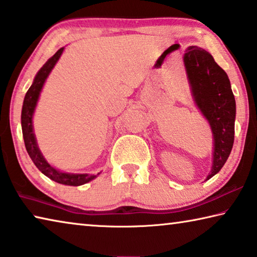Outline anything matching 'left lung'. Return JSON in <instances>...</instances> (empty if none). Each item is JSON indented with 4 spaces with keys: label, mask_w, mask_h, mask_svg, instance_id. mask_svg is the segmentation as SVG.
<instances>
[{
    "label": "left lung",
    "mask_w": 257,
    "mask_h": 257,
    "mask_svg": "<svg viewBox=\"0 0 257 257\" xmlns=\"http://www.w3.org/2000/svg\"><path fill=\"white\" fill-rule=\"evenodd\" d=\"M183 62L193 101L213 134V164L207 181L220 172L232 149L235 100L228 75L211 53L198 46H189Z\"/></svg>",
    "instance_id": "obj_1"
}]
</instances>
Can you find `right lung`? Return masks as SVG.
<instances>
[{
    "instance_id": "1",
    "label": "right lung",
    "mask_w": 257,
    "mask_h": 257,
    "mask_svg": "<svg viewBox=\"0 0 257 257\" xmlns=\"http://www.w3.org/2000/svg\"><path fill=\"white\" fill-rule=\"evenodd\" d=\"M65 48L59 49L58 51L53 54V56L45 62L43 67L37 71L35 78H34L33 84L29 87L26 95H25L24 103H23V110H22V128H23V137L25 141V147L32 158L33 163L35 166L49 179L60 184H65V186H82L90 182L93 179L96 178V175L92 174H74V173H66V172H61L54 168L53 166L46 162L43 155H42L41 150L37 146L35 134H34V127H33V116L35 112V108L39 101L41 91L43 89V85L46 81V78L51 73L53 67L56 66L59 58L61 57L62 52H64ZM99 175V173H98Z\"/></svg>"
}]
</instances>
